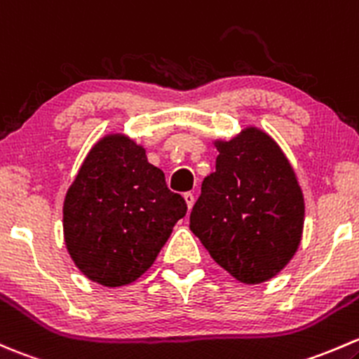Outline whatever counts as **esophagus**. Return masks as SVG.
Wrapping results in <instances>:
<instances>
[{
	"label": "esophagus",
	"instance_id": "esophagus-1",
	"mask_svg": "<svg viewBox=\"0 0 359 359\" xmlns=\"http://www.w3.org/2000/svg\"><path fill=\"white\" fill-rule=\"evenodd\" d=\"M184 199H186L187 203V208H192V205H194V192H184Z\"/></svg>",
	"mask_w": 359,
	"mask_h": 359
}]
</instances>
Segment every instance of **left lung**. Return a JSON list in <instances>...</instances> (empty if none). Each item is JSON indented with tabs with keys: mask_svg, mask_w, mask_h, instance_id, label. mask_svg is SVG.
<instances>
[{
	"mask_svg": "<svg viewBox=\"0 0 359 359\" xmlns=\"http://www.w3.org/2000/svg\"><path fill=\"white\" fill-rule=\"evenodd\" d=\"M217 149V170L203 180L191 230L232 277L262 284L297 251L303 192L287 158L262 130H244Z\"/></svg>",
	"mask_w": 359,
	"mask_h": 359,
	"instance_id": "obj_1",
	"label": "left lung"
}]
</instances>
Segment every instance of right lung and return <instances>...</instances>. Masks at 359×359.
Returning a JSON list of instances; mask_svg holds the SVG:
<instances>
[{
    "label": "right lung",
    "mask_w": 359,
    "mask_h": 359,
    "mask_svg": "<svg viewBox=\"0 0 359 359\" xmlns=\"http://www.w3.org/2000/svg\"><path fill=\"white\" fill-rule=\"evenodd\" d=\"M187 203L165 173L123 135L97 142L63 205V233L79 270L107 287L134 282L153 265Z\"/></svg>",
    "instance_id": "right-lung-1"
}]
</instances>
